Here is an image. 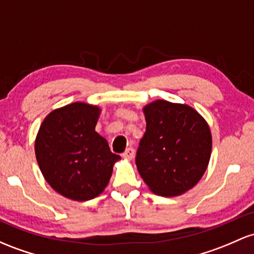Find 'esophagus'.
<instances>
[{"mask_svg": "<svg viewBox=\"0 0 254 254\" xmlns=\"http://www.w3.org/2000/svg\"><path fill=\"white\" fill-rule=\"evenodd\" d=\"M133 157H135V150H133V148H127L123 153V158L127 159V160H131Z\"/></svg>", "mask_w": 254, "mask_h": 254, "instance_id": "1", "label": "esophagus"}]
</instances>
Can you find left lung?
I'll return each mask as SVG.
<instances>
[{"mask_svg":"<svg viewBox=\"0 0 254 254\" xmlns=\"http://www.w3.org/2000/svg\"><path fill=\"white\" fill-rule=\"evenodd\" d=\"M146 132L136 166L154 194L177 196L201 180L212 149L206 121L193 107L157 100L143 107Z\"/></svg>","mask_w":254,"mask_h":254,"instance_id":"left-lung-1","label":"left lung"}]
</instances>
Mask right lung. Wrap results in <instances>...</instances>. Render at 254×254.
Returning <instances> with one entry per match:
<instances>
[{"instance_id": "obj_1", "label": "right lung", "mask_w": 254, "mask_h": 254, "mask_svg": "<svg viewBox=\"0 0 254 254\" xmlns=\"http://www.w3.org/2000/svg\"><path fill=\"white\" fill-rule=\"evenodd\" d=\"M97 106L73 102L44 118L35 141L42 175L55 191L76 201L96 197L107 187L121 157L95 131Z\"/></svg>"}]
</instances>
